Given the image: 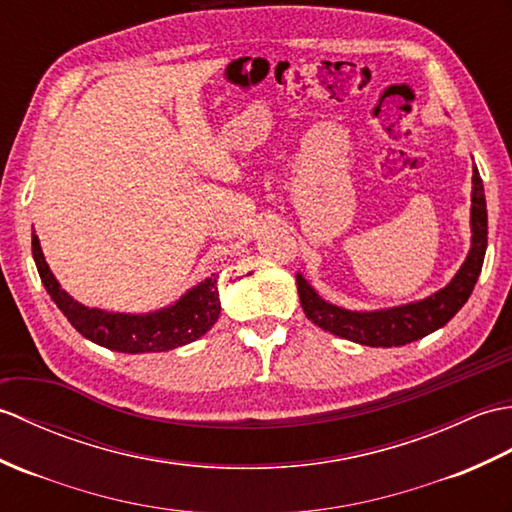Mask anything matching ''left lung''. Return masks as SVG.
Wrapping results in <instances>:
<instances>
[{
	"label": "left lung",
	"mask_w": 512,
	"mask_h": 512,
	"mask_svg": "<svg viewBox=\"0 0 512 512\" xmlns=\"http://www.w3.org/2000/svg\"><path fill=\"white\" fill-rule=\"evenodd\" d=\"M471 203V252L467 260H464V265L460 267L456 278H453L445 289H440L438 293L429 295L427 300H420L414 304L396 306V309L388 311L359 313L339 309L335 304L324 302L320 295L311 289L309 282L298 274L295 276V282H298L300 304L306 317L328 333L350 339V342L355 344L374 348L403 346L438 331V328L445 326L451 317L462 309L464 302L469 300L484 263L488 243V221L484 186L478 168H473Z\"/></svg>",
	"instance_id": "obj_1"
}]
</instances>
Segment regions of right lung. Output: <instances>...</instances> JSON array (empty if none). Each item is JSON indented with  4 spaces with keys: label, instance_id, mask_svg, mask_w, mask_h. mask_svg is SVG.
Here are the masks:
<instances>
[{
    "label": "right lung",
    "instance_id": "obj_1",
    "mask_svg": "<svg viewBox=\"0 0 512 512\" xmlns=\"http://www.w3.org/2000/svg\"><path fill=\"white\" fill-rule=\"evenodd\" d=\"M32 256L45 291L70 324L89 342L109 350L138 355V352H164L186 346L206 335L221 313L217 278H206L173 306L149 315L87 309L59 287L45 263L37 234H32Z\"/></svg>",
    "mask_w": 512,
    "mask_h": 512
}]
</instances>
